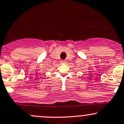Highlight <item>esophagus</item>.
<instances>
[{
	"instance_id": "34e87169",
	"label": "esophagus",
	"mask_w": 124,
	"mask_h": 124,
	"mask_svg": "<svg viewBox=\"0 0 124 124\" xmlns=\"http://www.w3.org/2000/svg\"><path fill=\"white\" fill-rule=\"evenodd\" d=\"M61 63L62 64H65V63H66V60H62V61H61Z\"/></svg>"
}]
</instances>
